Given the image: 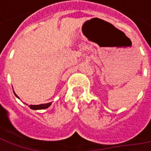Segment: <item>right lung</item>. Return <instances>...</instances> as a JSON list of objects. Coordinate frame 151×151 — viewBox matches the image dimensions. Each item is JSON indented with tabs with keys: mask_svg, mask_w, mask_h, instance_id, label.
<instances>
[{
	"mask_svg": "<svg viewBox=\"0 0 151 151\" xmlns=\"http://www.w3.org/2000/svg\"><path fill=\"white\" fill-rule=\"evenodd\" d=\"M14 94L18 99H19L18 95L15 94V92L14 91ZM52 104V103H47V104H39V105H29V108L32 109V110H42V109H46V108H49Z\"/></svg>",
	"mask_w": 151,
	"mask_h": 151,
	"instance_id": "obj_1",
	"label": "right lung"
}]
</instances>
